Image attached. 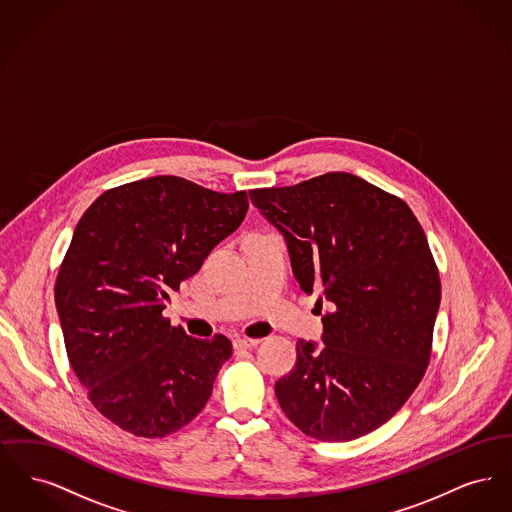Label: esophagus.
<instances>
[{"instance_id":"1","label":"esophagus","mask_w":512,"mask_h":512,"mask_svg":"<svg viewBox=\"0 0 512 512\" xmlns=\"http://www.w3.org/2000/svg\"><path fill=\"white\" fill-rule=\"evenodd\" d=\"M259 341L257 338H245V336H238L236 340H234V347L236 349H251V347H255V345H259Z\"/></svg>"}]
</instances>
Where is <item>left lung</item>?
<instances>
[{
  "instance_id": "obj_1",
  "label": "left lung",
  "mask_w": 512,
  "mask_h": 512,
  "mask_svg": "<svg viewBox=\"0 0 512 512\" xmlns=\"http://www.w3.org/2000/svg\"><path fill=\"white\" fill-rule=\"evenodd\" d=\"M249 197L284 236L301 290L330 307L324 345L297 341L278 403L311 438H361L405 405L430 363L441 284L426 234L403 199L349 172Z\"/></svg>"
}]
</instances>
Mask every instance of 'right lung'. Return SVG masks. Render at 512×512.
<instances>
[{"mask_svg": "<svg viewBox=\"0 0 512 512\" xmlns=\"http://www.w3.org/2000/svg\"><path fill=\"white\" fill-rule=\"evenodd\" d=\"M247 207L245 192L165 174L107 190L78 220L55 305L76 378L124 432L165 438L209 401L232 343L195 340L163 309Z\"/></svg>", "mask_w": 512, "mask_h": 512, "instance_id": "add662e5", "label": "right lung"}]
</instances>
